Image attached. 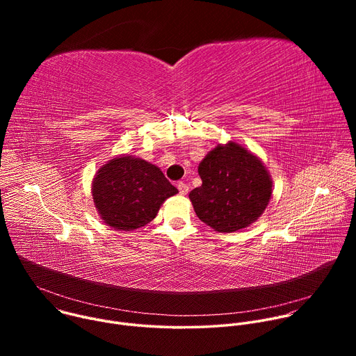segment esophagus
<instances>
[{
    "instance_id": "1",
    "label": "esophagus",
    "mask_w": 356,
    "mask_h": 356,
    "mask_svg": "<svg viewBox=\"0 0 356 356\" xmlns=\"http://www.w3.org/2000/svg\"><path fill=\"white\" fill-rule=\"evenodd\" d=\"M177 188H179L180 195H186L188 193V186L184 181H179L177 183Z\"/></svg>"
}]
</instances>
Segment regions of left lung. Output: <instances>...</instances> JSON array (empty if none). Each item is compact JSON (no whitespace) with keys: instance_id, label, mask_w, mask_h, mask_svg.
<instances>
[{"instance_id":"8db88e82","label":"left lung","mask_w":356,"mask_h":356,"mask_svg":"<svg viewBox=\"0 0 356 356\" xmlns=\"http://www.w3.org/2000/svg\"><path fill=\"white\" fill-rule=\"evenodd\" d=\"M202 184L188 197L197 217L214 231L235 232L255 222L272 198L262 161L242 145L218 143L198 165Z\"/></svg>"}]
</instances>
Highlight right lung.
I'll return each instance as SVG.
<instances>
[{"label": "right lung", "mask_w": 356, "mask_h": 356, "mask_svg": "<svg viewBox=\"0 0 356 356\" xmlns=\"http://www.w3.org/2000/svg\"><path fill=\"white\" fill-rule=\"evenodd\" d=\"M91 193L98 216L108 227L134 231L154 220L165 200L179 190L158 166L121 155L98 169Z\"/></svg>", "instance_id": "1"}]
</instances>
